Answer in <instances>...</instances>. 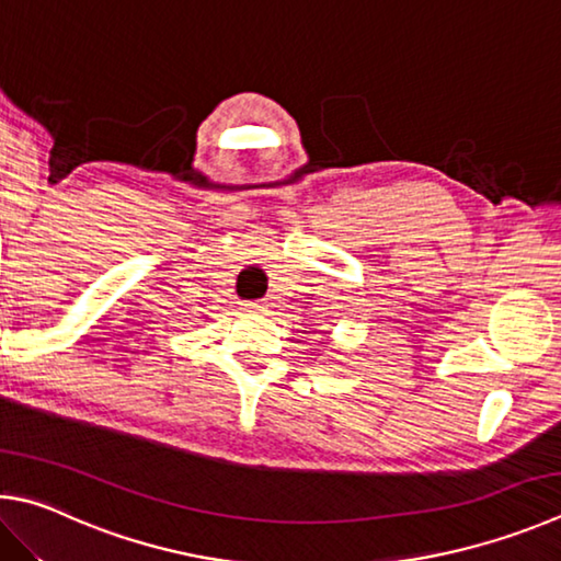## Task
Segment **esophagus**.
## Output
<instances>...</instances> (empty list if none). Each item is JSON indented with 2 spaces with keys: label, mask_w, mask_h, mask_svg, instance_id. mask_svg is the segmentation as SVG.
<instances>
[{
  "label": "esophagus",
  "mask_w": 561,
  "mask_h": 561,
  "mask_svg": "<svg viewBox=\"0 0 561 561\" xmlns=\"http://www.w3.org/2000/svg\"><path fill=\"white\" fill-rule=\"evenodd\" d=\"M243 310H245V312H263L265 306H263L261 300H245V302H243Z\"/></svg>",
  "instance_id": "esophagus-1"
}]
</instances>
